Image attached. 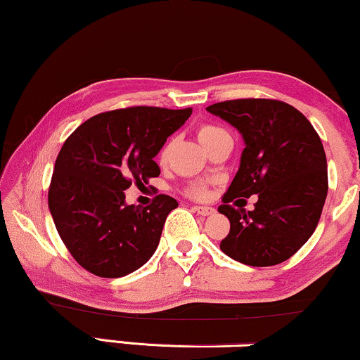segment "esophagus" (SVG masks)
I'll return each mask as SVG.
<instances>
[{
    "label": "esophagus",
    "instance_id": "obj_1",
    "mask_svg": "<svg viewBox=\"0 0 360 360\" xmlns=\"http://www.w3.org/2000/svg\"><path fill=\"white\" fill-rule=\"evenodd\" d=\"M193 210L198 214H202V217H208V214H213L214 213V208L213 207H193Z\"/></svg>",
    "mask_w": 360,
    "mask_h": 360
}]
</instances>
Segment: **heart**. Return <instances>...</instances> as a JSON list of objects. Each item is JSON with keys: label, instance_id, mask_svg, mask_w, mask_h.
<instances>
[{"label": "heart", "instance_id": "1", "mask_svg": "<svg viewBox=\"0 0 360 360\" xmlns=\"http://www.w3.org/2000/svg\"><path fill=\"white\" fill-rule=\"evenodd\" d=\"M197 135H198L200 142H202V146L207 148V150H210V148H212L214 143L218 142V140H220L221 137H225V135H228V132L225 129H221L220 125L202 124V125H198ZM170 148H172V142H167L165 146L160 148V152H158V160H160L162 163H165L167 160H169ZM188 193L195 198H203L205 195H207V188H205L203 185L195 184L188 188Z\"/></svg>", "mask_w": 360, "mask_h": 360}]
</instances>
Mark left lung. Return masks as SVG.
I'll list each match as a JSON object with an SVG mask.
<instances>
[{
    "mask_svg": "<svg viewBox=\"0 0 360 360\" xmlns=\"http://www.w3.org/2000/svg\"><path fill=\"white\" fill-rule=\"evenodd\" d=\"M207 110L245 140L240 169L218 207L230 220L220 248L243 264L283 263L309 240L323 213L328 197L323 142L309 120L283 101L235 99ZM251 194L259 195L255 210L234 207L236 198L245 201Z\"/></svg>",
    "mask_w": 360,
    "mask_h": 360,
    "instance_id": "8db88e82",
    "label": "left lung"
}]
</instances>
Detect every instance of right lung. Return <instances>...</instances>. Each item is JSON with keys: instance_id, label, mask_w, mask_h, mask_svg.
Instances as JSON below:
<instances>
[{"instance_id": "obj_1", "label": "right lung", "mask_w": 360, "mask_h": 360, "mask_svg": "<svg viewBox=\"0 0 360 360\" xmlns=\"http://www.w3.org/2000/svg\"><path fill=\"white\" fill-rule=\"evenodd\" d=\"M190 115L191 107H125L94 115L66 139L48 203L60 240L89 273L125 276L155 253L179 202L160 193L148 207L125 205L124 190L160 175L153 158Z\"/></svg>"}]
</instances>
